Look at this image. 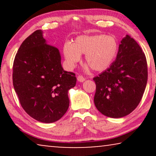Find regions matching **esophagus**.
I'll return each instance as SVG.
<instances>
[{
    "mask_svg": "<svg viewBox=\"0 0 156 156\" xmlns=\"http://www.w3.org/2000/svg\"><path fill=\"white\" fill-rule=\"evenodd\" d=\"M77 80H78V82H84V81H85V78L82 75H79L77 76Z\"/></svg>",
    "mask_w": 156,
    "mask_h": 156,
    "instance_id": "esophagus-1",
    "label": "esophagus"
}]
</instances>
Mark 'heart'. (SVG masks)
I'll return each instance as SVG.
<instances>
[{
    "label": "heart",
    "instance_id": "1",
    "mask_svg": "<svg viewBox=\"0 0 156 156\" xmlns=\"http://www.w3.org/2000/svg\"><path fill=\"white\" fill-rule=\"evenodd\" d=\"M118 42L114 36L80 35L73 43L66 42L63 53L69 68H74L85 54V61L94 71H104L114 62L118 52Z\"/></svg>",
    "mask_w": 156,
    "mask_h": 156
}]
</instances>
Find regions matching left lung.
<instances>
[{
  "instance_id": "obj_1",
  "label": "left lung",
  "mask_w": 156,
  "mask_h": 156,
  "mask_svg": "<svg viewBox=\"0 0 156 156\" xmlns=\"http://www.w3.org/2000/svg\"><path fill=\"white\" fill-rule=\"evenodd\" d=\"M93 80L94 101L99 112L111 118L131 114L140 103L148 80L146 58L139 44L131 36L123 37L116 60Z\"/></svg>"
}]
</instances>
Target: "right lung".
<instances>
[{
    "label": "right lung",
    "mask_w": 156,
    "mask_h": 156,
    "mask_svg": "<svg viewBox=\"0 0 156 156\" xmlns=\"http://www.w3.org/2000/svg\"><path fill=\"white\" fill-rule=\"evenodd\" d=\"M37 30L19 48L12 66L14 89L23 109L42 123H53L69 108L68 91L76 85L73 72L65 71L58 49Z\"/></svg>",
    "instance_id": "add662e5"
}]
</instances>
